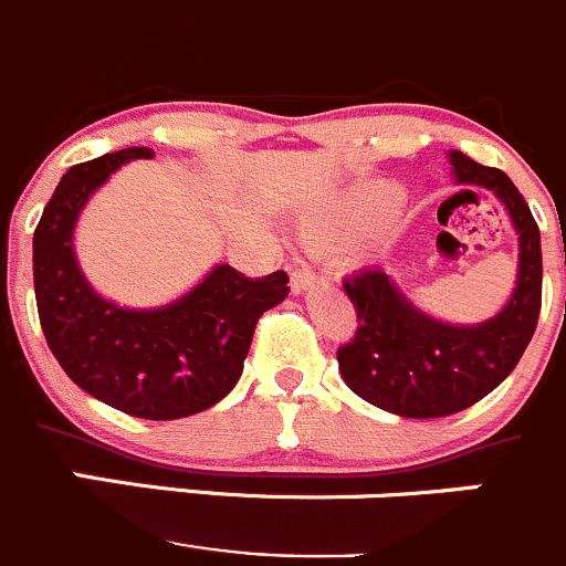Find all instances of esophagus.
Wrapping results in <instances>:
<instances>
[{"mask_svg": "<svg viewBox=\"0 0 566 566\" xmlns=\"http://www.w3.org/2000/svg\"><path fill=\"white\" fill-rule=\"evenodd\" d=\"M317 282H326V276L315 273L310 265H301V268H295L293 273H290V290H293L295 295L306 293V290L315 287Z\"/></svg>", "mask_w": 566, "mask_h": 566, "instance_id": "1", "label": "esophagus"}]
</instances>
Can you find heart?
Segmentation results:
<instances>
[{
	"label": "heart",
	"instance_id": "b5f03b06",
	"mask_svg": "<svg viewBox=\"0 0 566 566\" xmlns=\"http://www.w3.org/2000/svg\"><path fill=\"white\" fill-rule=\"evenodd\" d=\"M398 188H389V185L365 188L328 210L312 212L301 232H304L306 243L317 245V249H343V245L376 232L389 210L398 205Z\"/></svg>",
	"mask_w": 566,
	"mask_h": 566
}]
</instances>
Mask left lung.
Wrapping results in <instances>:
<instances>
[{
    "label": "left lung",
    "mask_w": 566,
    "mask_h": 566,
    "mask_svg": "<svg viewBox=\"0 0 566 566\" xmlns=\"http://www.w3.org/2000/svg\"><path fill=\"white\" fill-rule=\"evenodd\" d=\"M453 182L484 188L509 212L517 232V279L490 321L459 326L411 304L381 268H365L343 287L359 328L337 350L345 384L367 403L400 417H446L490 395L517 367L536 332L542 306V243L528 205L501 168L451 151Z\"/></svg>",
    "instance_id": "8db88e82"
}]
</instances>
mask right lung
Segmentation results:
<instances>
[{"label":"right lung","mask_w":566,"mask_h":566,"mask_svg":"<svg viewBox=\"0 0 566 566\" xmlns=\"http://www.w3.org/2000/svg\"><path fill=\"white\" fill-rule=\"evenodd\" d=\"M151 157L132 146L63 174L32 238V279L43 337L76 387L132 417L177 420L232 392L256 321L290 287L284 271L245 279L216 265L177 301L151 310L98 295L76 262V221L109 174Z\"/></svg>","instance_id":"obj_1"}]
</instances>
